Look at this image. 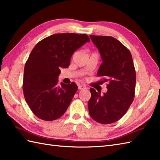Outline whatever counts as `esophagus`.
<instances>
[{
	"instance_id": "34e87169",
	"label": "esophagus",
	"mask_w": 160,
	"mask_h": 160,
	"mask_svg": "<svg viewBox=\"0 0 160 160\" xmlns=\"http://www.w3.org/2000/svg\"><path fill=\"white\" fill-rule=\"evenodd\" d=\"M85 88H86L85 86H84V85H78V89L79 90H82V89H84Z\"/></svg>"
}]
</instances>
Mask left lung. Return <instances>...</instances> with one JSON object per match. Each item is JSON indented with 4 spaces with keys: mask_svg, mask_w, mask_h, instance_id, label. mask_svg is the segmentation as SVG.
<instances>
[{
    "mask_svg": "<svg viewBox=\"0 0 160 160\" xmlns=\"http://www.w3.org/2000/svg\"><path fill=\"white\" fill-rule=\"evenodd\" d=\"M98 49L102 64L97 75L107 82L108 92L101 95L90 88L89 113L101 124L114 123L126 113L134 97L136 72L132 55L126 46L112 37L90 35Z\"/></svg>",
    "mask_w": 160,
    "mask_h": 160,
    "instance_id": "obj_1",
    "label": "left lung"
}]
</instances>
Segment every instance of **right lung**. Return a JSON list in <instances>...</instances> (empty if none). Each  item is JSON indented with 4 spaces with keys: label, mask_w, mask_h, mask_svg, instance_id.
Listing matches in <instances>:
<instances>
[{
    "label": "right lung",
    "mask_w": 160,
    "mask_h": 160,
    "mask_svg": "<svg viewBox=\"0 0 160 160\" xmlns=\"http://www.w3.org/2000/svg\"><path fill=\"white\" fill-rule=\"evenodd\" d=\"M90 41L87 34H55L34 47L25 64L23 89L34 114L44 121L61 117L69 106L78 86H58L61 68H68L73 52Z\"/></svg>",
    "instance_id": "obj_1"
}]
</instances>
